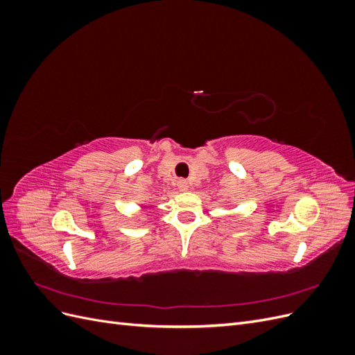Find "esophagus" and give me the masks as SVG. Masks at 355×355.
<instances>
[{
  "label": "esophagus",
  "mask_w": 355,
  "mask_h": 355,
  "mask_svg": "<svg viewBox=\"0 0 355 355\" xmlns=\"http://www.w3.org/2000/svg\"><path fill=\"white\" fill-rule=\"evenodd\" d=\"M179 188H180L182 191H187V189L189 188L188 182H185V180H180V182H179Z\"/></svg>",
  "instance_id": "esophagus-1"
}]
</instances>
